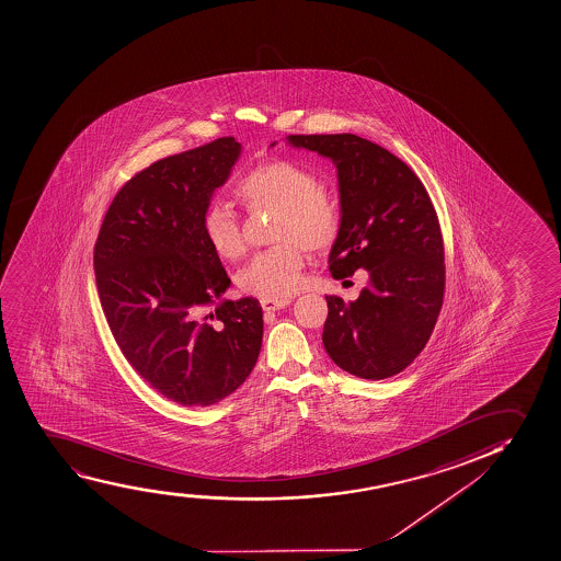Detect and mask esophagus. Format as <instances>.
<instances>
[{
	"mask_svg": "<svg viewBox=\"0 0 561 561\" xmlns=\"http://www.w3.org/2000/svg\"><path fill=\"white\" fill-rule=\"evenodd\" d=\"M289 302V298H263L261 306H263L264 311H276L285 308Z\"/></svg>",
	"mask_w": 561,
	"mask_h": 561,
	"instance_id": "1",
	"label": "esophagus"
}]
</instances>
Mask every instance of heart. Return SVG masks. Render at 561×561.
<instances>
[{
    "label": "heart",
    "mask_w": 561,
    "mask_h": 561,
    "mask_svg": "<svg viewBox=\"0 0 561 561\" xmlns=\"http://www.w3.org/2000/svg\"><path fill=\"white\" fill-rule=\"evenodd\" d=\"M234 194L250 211L277 209L272 240L238 274L243 293L285 298L305 282L306 250L319 253L339 240L344 211L339 196L319 185L318 175L295 160H268L236 181ZM202 234L215 255L234 261L245 253L234 209L211 202L202 214Z\"/></svg>",
    "instance_id": "obj_1"
}]
</instances>
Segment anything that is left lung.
Here are the masks:
<instances>
[{"label": "left lung", "instance_id": "1", "mask_svg": "<svg viewBox=\"0 0 561 561\" xmlns=\"http://www.w3.org/2000/svg\"><path fill=\"white\" fill-rule=\"evenodd\" d=\"M339 170L344 221L332 277L368 272L359 298L327 297L323 346L342 370L383 380L422 353L444 298V243L430 194L401 159L355 134L287 136ZM276 146V144H272Z\"/></svg>", "mask_w": 561, "mask_h": 561}]
</instances>
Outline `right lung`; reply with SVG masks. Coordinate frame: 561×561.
<instances>
[{
	"instance_id": "obj_1",
	"label": "right lung",
	"mask_w": 561,
	"mask_h": 561,
	"mask_svg": "<svg viewBox=\"0 0 561 561\" xmlns=\"http://www.w3.org/2000/svg\"><path fill=\"white\" fill-rule=\"evenodd\" d=\"M242 152L219 138L152 162L111 202L94 245L98 295L113 339L144 380L183 407H209L242 386L263 344L253 297L230 287L202 234V214Z\"/></svg>"
}]
</instances>
